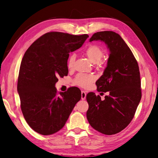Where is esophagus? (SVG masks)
Listing matches in <instances>:
<instances>
[{
  "label": "esophagus",
  "mask_w": 158,
  "mask_h": 158,
  "mask_svg": "<svg viewBox=\"0 0 158 158\" xmlns=\"http://www.w3.org/2000/svg\"><path fill=\"white\" fill-rule=\"evenodd\" d=\"M85 97H86V92L81 90V100H85Z\"/></svg>",
  "instance_id": "obj_1"
}]
</instances>
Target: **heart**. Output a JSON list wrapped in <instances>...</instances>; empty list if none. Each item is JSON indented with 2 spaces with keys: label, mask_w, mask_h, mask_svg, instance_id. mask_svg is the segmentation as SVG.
<instances>
[{
  "label": "heart",
  "mask_w": 158,
  "mask_h": 158,
  "mask_svg": "<svg viewBox=\"0 0 158 158\" xmlns=\"http://www.w3.org/2000/svg\"><path fill=\"white\" fill-rule=\"evenodd\" d=\"M85 54L92 63L95 64V65L97 66H100L102 64L101 60L104 56L105 52H104V50L100 46L96 44H93L90 45V46H89L85 49ZM75 59V54L73 53V54L69 56L68 60V63H67L68 69H71L74 68ZM94 76L89 75V74H77L75 79H74V83L77 85H79V86L86 88L89 87L94 81Z\"/></svg>",
  "instance_id": "obj_1"
}]
</instances>
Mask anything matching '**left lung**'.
Returning <instances> with one entry per match:
<instances>
[{
	"mask_svg": "<svg viewBox=\"0 0 158 158\" xmlns=\"http://www.w3.org/2000/svg\"><path fill=\"white\" fill-rule=\"evenodd\" d=\"M104 42L109 51L107 65L96 81L98 91L109 92L102 100L100 95H86L88 121L93 128L111 135L125 129L132 121L141 98L139 69L132 51L118 34L100 31L90 42Z\"/></svg>",
	"mask_w": 158,
	"mask_h": 158,
	"instance_id": "8db88e82",
	"label": "left lung"
}]
</instances>
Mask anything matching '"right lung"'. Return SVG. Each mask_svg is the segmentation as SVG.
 I'll list each match as a JSON object with an SVG mask.
<instances>
[{
    "mask_svg": "<svg viewBox=\"0 0 158 158\" xmlns=\"http://www.w3.org/2000/svg\"><path fill=\"white\" fill-rule=\"evenodd\" d=\"M89 35L50 32L35 41L21 60L17 82L21 109L29 126L42 135L62 129L81 100V90L57 93L58 77L68 75L69 52L79 49Z\"/></svg>",
    "mask_w": 158,
    "mask_h": 158,
    "instance_id": "1",
    "label": "right lung"
}]
</instances>
